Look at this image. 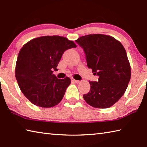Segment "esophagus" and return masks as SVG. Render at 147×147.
<instances>
[{"label":"esophagus","mask_w":147,"mask_h":147,"mask_svg":"<svg viewBox=\"0 0 147 147\" xmlns=\"http://www.w3.org/2000/svg\"><path fill=\"white\" fill-rule=\"evenodd\" d=\"M72 82L74 83H76V84H78V83L80 82L79 80H74V79H72Z\"/></svg>","instance_id":"1"}]
</instances>
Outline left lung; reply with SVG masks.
<instances>
[{
  "label": "left lung",
  "instance_id": "left-lung-1",
  "mask_svg": "<svg viewBox=\"0 0 147 147\" xmlns=\"http://www.w3.org/2000/svg\"><path fill=\"white\" fill-rule=\"evenodd\" d=\"M76 42L84 50L88 67L99 76L98 82H89L85 101L95 108L111 107L124 94L131 77L126 51L118 40L106 34H88Z\"/></svg>",
  "mask_w": 147,
  "mask_h": 147
}]
</instances>
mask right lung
<instances>
[{"mask_svg": "<svg viewBox=\"0 0 147 147\" xmlns=\"http://www.w3.org/2000/svg\"><path fill=\"white\" fill-rule=\"evenodd\" d=\"M76 47L73 41L60 36H44L31 40L21 48L15 66L18 86L29 101L49 108L62 101L71 79H58L57 70L63 53Z\"/></svg>", "mask_w": 147, "mask_h": 147, "instance_id": "1", "label": "right lung"}]
</instances>
